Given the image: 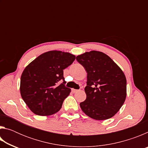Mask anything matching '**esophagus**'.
<instances>
[{
  "instance_id": "obj_1",
  "label": "esophagus",
  "mask_w": 148,
  "mask_h": 148,
  "mask_svg": "<svg viewBox=\"0 0 148 148\" xmlns=\"http://www.w3.org/2000/svg\"><path fill=\"white\" fill-rule=\"evenodd\" d=\"M79 90H77V89H72V92H77Z\"/></svg>"
}]
</instances>
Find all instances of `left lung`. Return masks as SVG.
I'll use <instances>...</instances> for the list:
<instances>
[{
	"instance_id": "1",
	"label": "left lung",
	"mask_w": 148,
	"mask_h": 148,
	"mask_svg": "<svg viewBox=\"0 0 148 148\" xmlns=\"http://www.w3.org/2000/svg\"><path fill=\"white\" fill-rule=\"evenodd\" d=\"M87 73V97L79 106L92 119L111 118L121 108L127 96V80L119 66L106 54L98 51L76 57Z\"/></svg>"
}]
</instances>
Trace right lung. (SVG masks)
Instances as JSON below:
<instances>
[{
  "mask_svg": "<svg viewBox=\"0 0 148 148\" xmlns=\"http://www.w3.org/2000/svg\"><path fill=\"white\" fill-rule=\"evenodd\" d=\"M76 58L74 55L61 51L41 54L25 67L21 76L20 93L29 108L36 115L51 116L61 108L71 89L64 84L63 70Z\"/></svg>",
  "mask_w": 148,
  "mask_h": 148,
  "instance_id": "right-lung-1",
  "label": "right lung"
}]
</instances>
